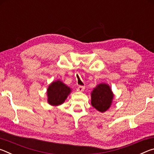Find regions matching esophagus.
<instances>
[{"instance_id":"obj_1","label":"esophagus","mask_w":154,"mask_h":154,"mask_svg":"<svg viewBox=\"0 0 154 154\" xmlns=\"http://www.w3.org/2000/svg\"><path fill=\"white\" fill-rule=\"evenodd\" d=\"M84 89H85L84 86H82V85H79V86L77 88V92H83V91H84Z\"/></svg>"}]
</instances>
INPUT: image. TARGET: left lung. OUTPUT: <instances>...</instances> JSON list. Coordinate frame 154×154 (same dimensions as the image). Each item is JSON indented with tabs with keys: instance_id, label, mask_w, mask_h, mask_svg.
Here are the masks:
<instances>
[{
	"instance_id": "obj_1",
	"label": "left lung",
	"mask_w": 154,
	"mask_h": 154,
	"mask_svg": "<svg viewBox=\"0 0 154 154\" xmlns=\"http://www.w3.org/2000/svg\"><path fill=\"white\" fill-rule=\"evenodd\" d=\"M113 96L109 85L100 83L94 88L91 94V104L98 111L103 113L111 106Z\"/></svg>"
}]
</instances>
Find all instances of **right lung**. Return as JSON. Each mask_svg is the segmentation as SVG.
Here are the masks:
<instances>
[{
  "label": "right lung",
  "mask_w": 154,
  "mask_h": 154,
  "mask_svg": "<svg viewBox=\"0 0 154 154\" xmlns=\"http://www.w3.org/2000/svg\"><path fill=\"white\" fill-rule=\"evenodd\" d=\"M71 88L60 80L52 82L48 88V102L52 106H58L63 103L71 93Z\"/></svg>",
  "instance_id": "1"
}]
</instances>
